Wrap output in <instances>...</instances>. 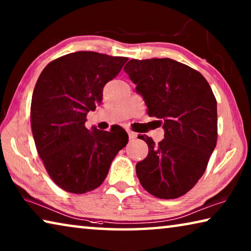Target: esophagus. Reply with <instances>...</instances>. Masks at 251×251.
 <instances>
[{
  "mask_svg": "<svg viewBox=\"0 0 251 251\" xmlns=\"http://www.w3.org/2000/svg\"><path fill=\"white\" fill-rule=\"evenodd\" d=\"M127 134H128V137H129V139L130 141H133V139H135L136 137H137V134L135 133V131H133V130H130V129H128L127 130Z\"/></svg>",
  "mask_w": 251,
  "mask_h": 251,
  "instance_id": "1",
  "label": "esophagus"
}]
</instances>
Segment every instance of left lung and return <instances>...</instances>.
Segmentation results:
<instances>
[{
    "instance_id": "8db88e82",
    "label": "left lung",
    "mask_w": 251,
    "mask_h": 251,
    "mask_svg": "<svg viewBox=\"0 0 251 251\" xmlns=\"http://www.w3.org/2000/svg\"><path fill=\"white\" fill-rule=\"evenodd\" d=\"M124 71L165 130L157 145L139 136L148 145L136 165L139 182L157 198L180 197L203 175L217 143L214 93L199 72L171 58L130 59Z\"/></svg>"
}]
</instances>
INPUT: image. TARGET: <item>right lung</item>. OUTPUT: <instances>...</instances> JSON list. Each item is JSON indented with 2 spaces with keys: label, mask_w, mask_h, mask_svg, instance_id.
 I'll list each match as a JSON object with an SVG mask.
<instances>
[{
  "label": "right lung",
  "mask_w": 251,
  "mask_h": 251,
  "mask_svg": "<svg viewBox=\"0 0 251 251\" xmlns=\"http://www.w3.org/2000/svg\"><path fill=\"white\" fill-rule=\"evenodd\" d=\"M127 57L80 50L54 59L34 88L31 126L37 152L52 180L65 192L85 194L101 185L117 152L128 143L122 127H85Z\"/></svg>",
  "instance_id": "1"
}]
</instances>
